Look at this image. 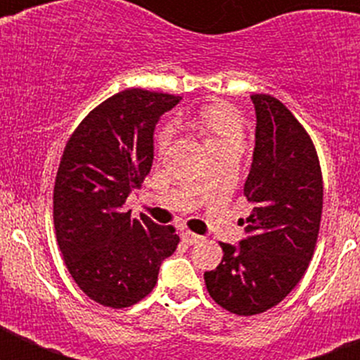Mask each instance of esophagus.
Returning a JSON list of instances; mask_svg holds the SVG:
<instances>
[{
    "label": "esophagus",
    "mask_w": 360,
    "mask_h": 360,
    "mask_svg": "<svg viewBox=\"0 0 360 360\" xmlns=\"http://www.w3.org/2000/svg\"><path fill=\"white\" fill-rule=\"evenodd\" d=\"M182 240L186 241V243L193 245V243H198V241L202 240V236H198V234H195V232H191L189 229H182Z\"/></svg>",
    "instance_id": "esophagus-1"
}]
</instances>
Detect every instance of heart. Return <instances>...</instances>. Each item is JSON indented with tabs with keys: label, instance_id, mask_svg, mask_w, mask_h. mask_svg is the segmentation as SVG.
<instances>
[{
	"label": "heart",
	"instance_id": "heart-1",
	"mask_svg": "<svg viewBox=\"0 0 360 360\" xmlns=\"http://www.w3.org/2000/svg\"><path fill=\"white\" fill-rule=\"evenodd\" d=\"M195 128L196 131L205 136L209 146L214 144V142L240 139L241 131H243V119L231 106L212 104V106H205L203 110L198 111V115L195 119ZM169 126H164L157 135L158 144L164 146L169 139Z\"/></svg>",
	"mask_w": 360,
	"mask_h": 360
}]
</instances>
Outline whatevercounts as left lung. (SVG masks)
Here are the masks:
<instances>
[{
	"mask_svg": "<svg viewBox=\"0 0 360 360\" xmlns=\"http://www.w3.org/2000/svg\"><path fill=\"white\" fill-rule=\"evenodd\" d=\"M256 148L243 195L254 205L238 247L219 243L221 263L205 272L209 295L236 316L281 303L308 269L323 214V174L310 135L272 95H250Z\"/></svg>",
	"mask_w": 360,
	"mask_h": 360,
	"instance_id": "obj_1",
	"label": "left lung"
}]
</instances>
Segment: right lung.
<instances>
[{
	"label": "right lung",
	"instance_id": "1",
	"mask_svg": "<svg viewBox=\"0 0 360 360\" xmlns=\"http://www.w3.org/2000/svg\"><path fill=\"white\" fill-rule=\"evenodd\" d=\"M178 95L128 88L81 120L53 186V225L66 269L95 303L126 308L155 288L180 241L173 225L131 218L126 198L148 176L153 131Z\"/></svg>",
	"mask_w": 360,
	"mask_h": 360
}]
</instances>
